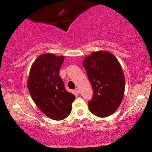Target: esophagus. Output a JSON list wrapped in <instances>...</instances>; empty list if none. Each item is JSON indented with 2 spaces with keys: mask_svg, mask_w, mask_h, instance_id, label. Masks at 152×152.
<instances>
[{
  "mask_svg": "<svg viewBox=\"0 0 152 152\" xmlns=\"http://www.w3.org/2000/svg\"><path fill=\"white\" fill-rule=\"evenodd\" d=\"M75 91H76V93H77V94H80V89H79V88H76Z\"/></svg>",
  "mask_w": 152,
  "mask_h": 152,
  "instance_id": "obj_1",
  "label": "esophagus"
}]
</instances>
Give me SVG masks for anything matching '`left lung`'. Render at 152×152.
Listing matches in <instances>:
<instances>
[{"label": "left lung", "mask_w": 152, "mask_h": 152, "mask_svg": "<svg viewBox=\"0 0 152 152\" xmlns=\"http://www.w3.org/2000/svg\"><path fill=\"white\" fill-rule=\"evenodd\" d=\"M83 66L93 91L89 111L99 118L112 115L122 102L125 86L119 61L111 53L101 50L85 57Z\"/></svg>", "instance_id": "left-lung-1"}]
</instances>
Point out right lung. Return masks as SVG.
Segmentation results:
<instances>
[{
	"label": "right lung",
	"mask_w": 152,
	"mask_h": 152,
	"mask_svg": "<svg viewBox=\"0 0 152 152\" xmlns=\"http://www.w3.org/2000/svg\"><path fill=\"white\" fill-rule=\"evenodd\" d=\"M64 56L46 53L37 58L28 81L29 92L37 107L47 117L61 120L67 118L72 110L75 96L68 92L59 76Z\"/></svg>",
	"instance_id": "obj_1"
}]
</instances>
